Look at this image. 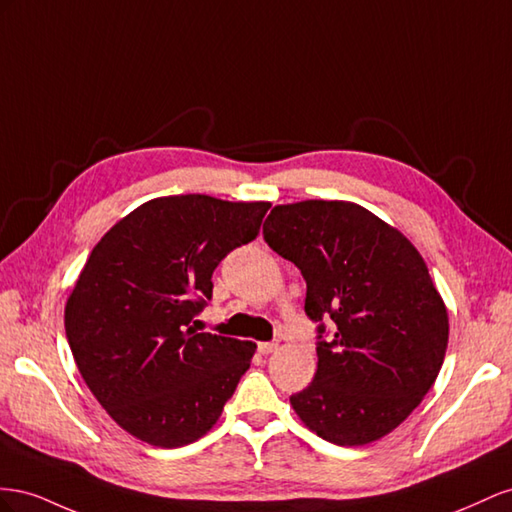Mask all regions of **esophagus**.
Segmentation results:
<instances>
[{
	"instance_id": "obj_1",
	"label": "esophagus",
	"mask_w": 512,
	"mask_h": 512,
	"mask_svg": "<svg viewBox=\"0 0 512 512\" xmlns=\"http://www.w3.org/2000/svg\"><path fill=\"white\" fill-rule=\"evenodd\" d=\"M276 349H279V341H264V343H257V352H259V354H264V356H268V354L276 352Z\"/></svg>"
}]
</instances>
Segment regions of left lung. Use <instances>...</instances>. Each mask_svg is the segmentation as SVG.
<instances>
[{"label": "left lung", "instance_id": "8db88e82", "mask_svg": "<svg viewBox=\"0 0 512 512\" xmlns=\"http://www.w3.org/2000/svg\"><path fill=\"white\" fill-rule=\"evenodd\" d=\"M264 238L302 272L304 313L317 324V371L289 397L296 414L332 444L379 440L416 410L444 362L448 313L425 261L347 201L276 206Z\"/></svg>", "mask_w": 512, "mask_h": 512}]
</instances>
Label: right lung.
Instances as JSON below:
<instances>
[{
	"label": "right lung",
	"instance_id": "add662e5",
	"mask_svg": "<svg viewBox=\"0 0 512 512\" xmlns=\"http://www.w3.org/2000/svg\"><path fill=\"white\" fill-rule=\"evenodd\" d=\"M270 203L178 195L143 203L94 246L66 304L79 373L122 429L160 448L208 433L255 343L197 332L212 272L259 236Z\"/></svg>",
	"mask_w": 512,
	"mask_h": 512
}]
</instances>
